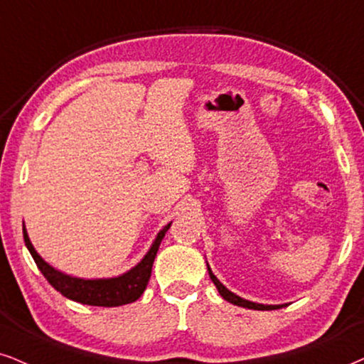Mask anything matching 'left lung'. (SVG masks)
Segmentation results:
<instances>
[{"instance_id":"left-lung-1","label":"left lung","mask_w":364,"mask_h":364,"mask_svg":"<svg viewBox=\"0 0 364 364\" xmlns=\"http://www.w3.org/2000/svg\"><path fill=\"white\" fill-rule=\"evenodd\" d=\"M208 272H209V277L210 280H213V284L216 285V289L219 294H221V297L224 300H228V302H231L232 306H237V307H245V309H253V311H275V309H282L287 304H282V306H267V304H258V302H251V300H246L243 297H240V295L232 294L231 290H228L226 287H224L221 282L218 280L216 275H214L213 270H210L209 263H208Z\"/></svg>"}]
</instances>
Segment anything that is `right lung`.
I'll return each mask as SVG.
<instances>
[{
	"label": "right lung",
	"mask_w": 364,
	"mask_h": 364,
	"mask_svg": "<svg viewBox=\"0 0 364 364\" xmlns=\"http://www.w3.org/2000/svg\"><path fill=\"white\" fill-rule=\"evenodd\" d=\"M170 224L172 223H168L167 226L161 228L159 235H156L154 240V243H151L150 250L146 251L145 257L134 264L132 270L121 273L118 277L109 278H79L58 272L57 268L48 264L37 253V250L31 245L25 226L23 240L30 255L33 257L35 263H37L38 270L43 273V277L47 278L48 284H50L57 291H60L64 297L74 300V302L86 304V306L118 307L124 306V304L134 302V300L140 299L143 291H145L148 280H150L151 275V267H154L156 251H159L161 240H164L165 232L168 231Z\"/></svg>",
	"instance_id": "add662e5"
}]
</instances>
